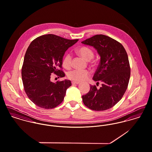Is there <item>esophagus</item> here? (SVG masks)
I'll return each mask as SVG.
<instances>
[{"mask_svg":"<svg viewBox=\"0 0 152 152\" xmlns=\"http://www.w3.org/2000/svg\"><path fill=\"white\" fill-rule=\"evenodd\" d=\"M80 83L79 82H75V81H72V84H78Z\"/></svg>","mask_w":152,"mask_h":152,"instance_id":"1","label":"esophagus"}]
</instances>
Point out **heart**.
Listing matches in <instances>:
<instances>
[{
	"label": "heart",
	"instance_id": "obj_1",
	"mask_svg": "<svg viewBox=\"0 0 152 152\" xmlns=\"http://www.w3.org/2000/svg\"><path fill=\"white\" fill-rule=\"evenodd\" d=\"M79 54L87 61H90L94 56V52L88 47H82L78 50ZM62 65L64 68L69 69L72 65V56L68 53L64 57ZM90 73L87 70L75 69L70 71L68 74V77L74 81L80 82L86 80L89 76Z\"/></svg>",
	"mask_w": 152,
	"mask_h": 152
}]
</instances>
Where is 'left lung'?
I'll return each mask as SVG.
<instances>
[{
	"mask_svg": "<svg viewBox=\"0 0 152 152\" xmlns=\"http://www.w3.org/2000/svg\"><path fill=\"white\" fill-rule=\"evenodd\" d=\"M93 47L100 56V62L93 80L102 83L97 89L90 86L88 93L82 96L84 105L95 111H104L121 100L129 83L131 69L128 56L121 44L105 35H96L82 42Z\"/></svg>",
	"mask_w": 152,
	"mask_h": 152,
	"instance_id": "left-lung-1",
	"label": "left lung"
}]
</instances>
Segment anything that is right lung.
Segmentation results:
<instances>
[{"label":"right lung","mask_w":152,"mask_h":152,"mask_svg":"<svg viewBox=\"0 0 152 152\" xmlns=\"http://www.w3.org/2000/svg\"><path fill=\"white\" fill-rule=\"evenodd\" d=\"M78 40L47 34L30 44L24 56L21 77L26 94L36 105L51 109L64 100L66 90L72 85L70 80L54 83L51 76L54 73L61 77L65 76L58 68H62L65 52Z\"/></svg>","instance_id":"obj_1"}]
</instances>
